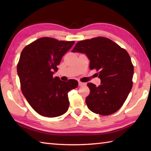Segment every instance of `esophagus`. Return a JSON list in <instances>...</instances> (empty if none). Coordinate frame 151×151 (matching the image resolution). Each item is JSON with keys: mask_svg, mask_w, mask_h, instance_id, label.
Wrapping results in <instances>:
<instances>
[{"mask_svg": "<svg viewBox=\"0 0 151 151\" xmlns=\"http://www.w3.org/2000/svg\"><path fill=\"white\" fill-rule=\"evenodd\" d=\"M78 85L80 86H83L86 85V83H82V82L79 81V82H78Z\"/></svg>", "mask_w": 151, "mask_h": 151, "instance_id": "esophagus-1", "label": "esophagus"}]
</instances>
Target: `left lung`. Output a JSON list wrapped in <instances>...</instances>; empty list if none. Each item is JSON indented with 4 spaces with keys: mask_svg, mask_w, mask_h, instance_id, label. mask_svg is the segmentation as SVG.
<instances>
[{
    "mask_svg": "<svg viewBox=\"0 0 151 151\" xmlns=\"http://www.w3.org/2000/svg\"><path fill=\"white\" fill-rule=\"evenodd\" d=\"M73 52L85 53L90 69H96L101 78L99 86L88 83L90 94L86 103L92 112L109 115L123 105L132 87L134 66L127 51L106 37L80 40Z\"/></svg>",
    "mask_w": 151,
    "mask_h": 151,
    "instance_id": "8db88e82",
    "label": "left lung"
}]
</instances>
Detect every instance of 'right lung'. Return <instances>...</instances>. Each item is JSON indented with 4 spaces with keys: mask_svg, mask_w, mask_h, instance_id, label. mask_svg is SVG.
<instances>
[{
    "mask_svg": "<svg viewBox=\"0 0 151 151\" xmlns=\"http://www.w3.org/2000/svg\"><path fill=\"white\" fill-rule=\"evenodd\" d=\"M75 41L42 37L26 46L17 65L20 88L32 108L44 116L65 114L69 106L68 93L78 86V81L63 82L53 77L63 56Z\"/></svg>",
    "mask_w": 151,
    "mask_h": 151,
    "instance_id": "right-lung-1",
    "label": "right lung"
}]
</instances>
